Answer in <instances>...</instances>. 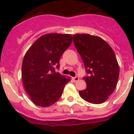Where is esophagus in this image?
Returning a JSON list of instances; mask_svg holds the SVG:
<instances>
[{
	"label": "esophagus",
	"mask_w": 134,
	"mask_h": 134,
	"mask_svg": "<svg viewBox=\"0 0 134 134\" xmlns=\"http://www.w3.org/2000/svg\"><path fill=\"white\" fill-rule=\"evenodd\" d=\"M72 80L74 82H77L78 80H79V77H74V78H72Z\"/></svg>",
	"instance_id": "1"
}]
</instances>
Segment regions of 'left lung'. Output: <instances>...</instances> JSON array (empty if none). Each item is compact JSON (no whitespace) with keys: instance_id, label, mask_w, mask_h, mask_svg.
<instances>
[{"instance_id":"1","label":"left lung","mask_w":134,"mask_h":134,"mask_svg":"<svg viewBox=\"0 0 134 134\" xmlns=\"http://www.w3.org/2000/svg\"><path fill=\"white\" fill-rule=\"evenodd\" d=\"M74 43L80 55L88 76L83 78L86 88L79 91L80 97L93 104L107 100L115 89L119 67L111 46L98 36L73 35Z\"/></svg>"}]
</instances>
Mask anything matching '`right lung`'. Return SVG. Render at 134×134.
I'll return each mask as SVG.
<instances>
[{"label":"right lung","mask_w":134,"mask_h":134,"mask_svg":"<svg viewBox=\"0 0 134 134\" xmlns=\"http://www.w3.org/2000/svg\"><path fill=\"white\" fill-rule=\"evenodd\" d=\"M72 42L70 34L41 35L27 51L23 58L21 78L26 93L37 106L49 107L61 97L70 78L55 72L59 60Z\"/></svg>","instance_id":"add662e5"}]
</instances>
